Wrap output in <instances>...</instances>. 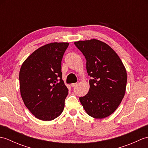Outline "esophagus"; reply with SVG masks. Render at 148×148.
<instances>
[{
    "label": "esophagus",
    "mask_w": 148,
    "mask_h": 148,
    "mask_svg": "<svg viewBox=\"0 0 148 148\" xmlns=\"http://www.w3.org/2000/svg\"><path fill=\"white\" fill-rule=\"evenodd\" d=\"M77 83H72L71 84V86H72V87H74V86H76V85H77Z\"/></svg>",
    "instance_id": "esophagus-1"
}]
</instances>
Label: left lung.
Segmentation results:
<instances>
[{"mask_svg": "<svg viewBox=\"0 0 148 148\" xmlns=\"http://www.w3.org/2000/svg\"><path fill=\"white\" fill-rule=\"evenodd\" d=\"M74 45L86 60L87 72L92 78L90 90L79 97L92 117L102 119L115 111L123 99L127 74L118 55L105 42L97 39L79 40Z\"/></svg>", "mask_w": 148, "mask_h": 148, "instance_id": "left-lung-1", "label": "left lung"}]
</instances>
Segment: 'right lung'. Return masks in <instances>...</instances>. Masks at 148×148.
Wrapping results in <instances>:
<instances>
[{
  "label": "right lung",
  "instance_id": "obj_1",
  "mask_svg": "<svg viewBox=\"0 0 148 148\" xmlns=\"http://www.w3.org/2000/svg\"><path fill=\"white\" fill-rule=\"evenodd\" d=\"M69 45L53 42L40 47L21 67V98L28 109L40 120H53L64 111L69 90L62 80V60Z\"/></svg>",
  "mask_w": 148,
  "mask_h": 148
}]
</instances>
